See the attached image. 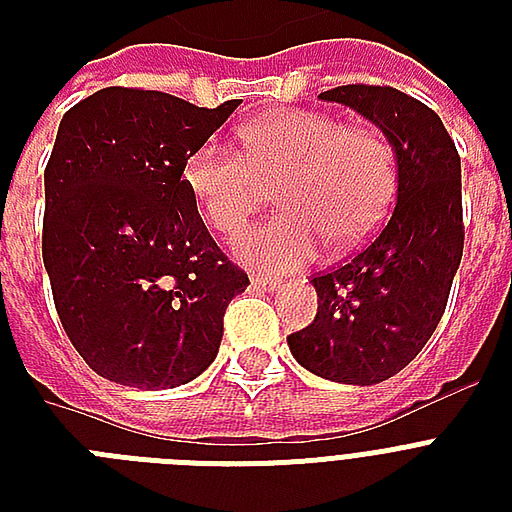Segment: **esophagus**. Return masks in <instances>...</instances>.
<instances>
[{
    "instance_id": "34e87169",
    "label": "esophagus",
    "mask_w": 512,
    "mask_h": 512,
    "mask_svg": "<svg viewBox=\"0 0 512 512\" xmlns=\"http://www.w3.org/2000/svg\"><path fill=\"white\" fill-rule=\"evenodd\" d=\"M252 287L263 289V292H276V289H279V281L268 279V276H252Z\"/></svg>"
}]
</instances>
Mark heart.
I'll use <instances>...</instances> for the list:
<instances>
[{
    "mask_svg": "<svg viewBox=\"0 0 512 512\" xmlns=\"http://www.w3.org/2000/svg\"><path fill=\"white\" fill-rule=\"evenodd\" d=\"M244 154L207 140L183 164V183L209 228L236 236L276 183L281 212L236 244L252 268L297 271L327 241L348 247L385 220L396 191L382 132L321 111H271L241 127Z\"/></svg>",
    "mask_w": 512,
    "mask_h": 512,
    "instance_id": "obj_1",
    "label": "heart"
}]
</instances>
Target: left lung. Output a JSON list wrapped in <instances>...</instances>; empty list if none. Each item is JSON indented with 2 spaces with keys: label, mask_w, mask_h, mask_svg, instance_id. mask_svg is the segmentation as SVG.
<instances>
[{
  "label": "left lung",
  "mask_w": 512,
  "mask_h": 512,
  "mask_svg": "<svg viewBox=\"0 0 512 512\" xmlns=\"http://www.w3.org/2000/svg\"><path fill=\"white\" fill-rule=\"evenodd\" d=\"M319 98L385 135L396 204L364 252L313 279L319 313L287 342L297 364L324 380L377 385L425 348L444 316L465 241L460 156L436 111L393 87L345 84Z\"/></svg>",
  "instance_id": "left-lung-1"
}]
</instances>
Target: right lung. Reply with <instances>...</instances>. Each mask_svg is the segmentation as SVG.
Returning <instances> with one entry per match:
<instances>
[{
  "instance_id": "obj_1",
  "label": "right lung",
  "mask_w": 512,
  "mask_h": 512,
  "mask_svg": "<svg viewBox=\"0 0 512 512\" xmlns=\"http://www.w3.org/2000/svg\"><path fill=\"white\" fill-rule=\"evenodd\" d=\"M236 108L106 87L60 119L42 257L68 340L106 380L177 388L215 361L249 279L209 236L183 164Z\"/></svg>"
}]
</instances>
